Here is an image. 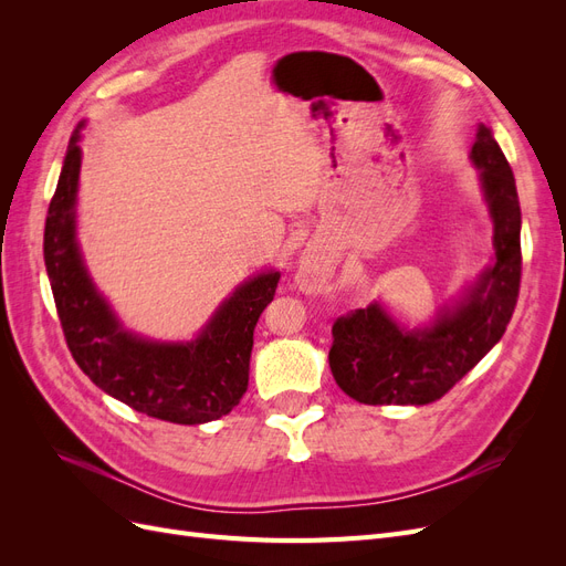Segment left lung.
Instances as JSON below:
<instances>
[{"label":"left lung","instance_id":"1","mask_svg":"<svg viewBox=\"0 0 566 566\" xmlns=\"http://www.w3.org/2000/svg\"><path fill=\"white\" fill-rule=\"evenodd\" d=\"M470 163L493 224L491 264L418 328L403 325L380 300L335 321L331 370L339 389L358 403L424 406L441 399L499 345L515 312L522 212L515 175L491 127L479 125Z\"/></svg>","mask_w":566,"mask_h":566}]
</instances>
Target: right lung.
Wrapping results in <instances>:
<instances>
[{"instance_id":"right-lung-1","label":"right lung","mask_w":566,"mask_h":566,"mask_svg":"<svg viewBox=\"0 0 566 566\" xmlns=\"http://www.w3.org/2000/svg\"><path fill=\"white\" fill-rule=\"evenodd\" d=\"M84 119L67 144L44 224V264L63 335L90 380L150 418L202 424L231 413L248 389L252 333L281 271L254 273L221 302L193 339H150L127 331L98 293L77 243Z\"/></svg>"}]
</instances>
